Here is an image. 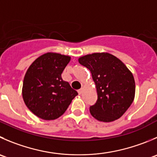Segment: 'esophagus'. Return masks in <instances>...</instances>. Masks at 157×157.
<instances>
[{"label":"esophagus","instance_id":"obj_1","mask_svg":"<svg viewBox=\"0 0 157 157\" xmlns=\"http://www.w3.org/2000/svg\"><path fill=\"white\" fill-rule=\"evenodd\" d=\"M82 93H83V90H82V89L79 90H78V94H80H80H82Z\"/></svg>","mask_w":157,"mask_h":157}]
</instances>
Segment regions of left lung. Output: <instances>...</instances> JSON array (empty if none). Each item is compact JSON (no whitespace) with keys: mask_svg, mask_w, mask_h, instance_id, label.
Segmentation results:
<instances>
[{"mask_svg":"<svg viewBox=\"0 0 157 157\" xmlns=\"http://www.w3.org/2000/svg\"><path fill=\"white\" fill-rule=\"evenodd\" d=\"M78 61L90 70L97 88V100L90 106L91 115L101 122L119 119L134 100L133 74L120 59L109 53L87 54Z\"/></svg>","mask_w":157,"mask_h":157,"instance_id":"obj_1","label":"left lung"}]
</instances>
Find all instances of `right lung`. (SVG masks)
<instances>
[{
	"label": "right lung",
	"instance_id": "right-lung-1",
	"mask_svg": "<svg viewBox=\"0 0 157 157\" xmlns=\"http://www.w3.org/2000/svg\"><path fill=\"white\" fill-rule=\"evenodd\" d=\"M70 60L69 56L47 53L36 58L26 72L23 99L27 108L40 119H57L78 94L61 77Z\"/></svg>",
	"mask_w": 157,
	"mask_h": 157
}]
</instances>
